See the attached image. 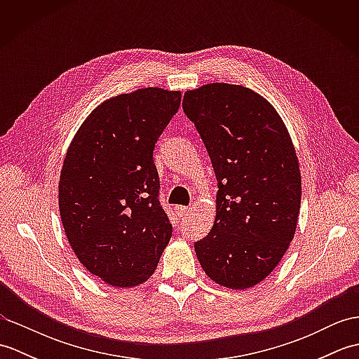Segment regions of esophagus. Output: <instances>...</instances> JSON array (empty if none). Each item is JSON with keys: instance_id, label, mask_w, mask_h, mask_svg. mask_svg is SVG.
Listing matches in <instances>:
<instances>
[{"instance_id": "34e87169", "label": "esophagus", "mask_w": 359, "mask_h": 359, "mask_svg": "<svg viewBox=\"0 0 359 359\" xmlns=\"http://www.w3.org/2000/svg\"><path fill=\"white\" fill-rule=\"evenodd\" d=\"M189 210H191L189 207H175V212H177L179 217H185L189 212Z\"/></svg>"}]
</instances>
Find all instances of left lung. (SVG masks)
Here are the masks:
<instances>
[{
    "label": "left lung",
    "instance_id": "left-lung-1",
    "mask_svg": "<svg viewBox=\"0 0 359 359\" xmlns=\"http://www.w3.org/2000/svg\"><path fill=\"white\" fill-rule=\"evenodd\" d=\"M182 106L219 187L215 225L194 243L197 259L216 284L251 288L276 269L296 231L302 187L292 137L271 103L241 85L187 90Z\"/></svg>",
    "mask_w": 359,
    "mask_h": 359
}]
</instances>
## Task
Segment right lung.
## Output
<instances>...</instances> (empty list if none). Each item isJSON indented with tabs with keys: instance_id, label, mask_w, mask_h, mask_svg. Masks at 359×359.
I'll list each match as a JSON object with an SVG mask.
<instances>
[{
	"instance_id": "1",
	"label": "right lung",
	"mask_w": 359,
	"mask_h": 359,
	"mask_svg": "<svg viewBox=\"0 0 359 359\" xmlns=\"http://www.w3.org/2000/svg\"><path fill=\"white\" fill-rule=\"evenodd\" d=\"M180 98L144 88L104 100L66 151L58 184L66 238L83 266L112 287L148 280L171 239L152 152Z\"/></svg>"
}]
</instances>
